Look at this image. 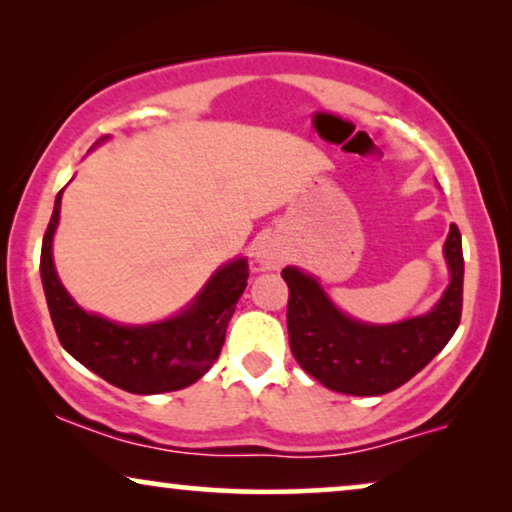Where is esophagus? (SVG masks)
<instances>
[{"instance_id":"34e87169","label":"esophagus","mask_w":512,"mask_h":512,"mask_svg":"<svg viewBox=\"0 0 512 512\" xmlns=\"http://www.w3.org/2000/svg\"><path fill=\"white\" fill-rule=\"evenodd\" d=\"M258 263H261L265 270H275L284 263V254L279 249L270 247V244H265V247L258 251Z\"/></svg>"}]
</instances>
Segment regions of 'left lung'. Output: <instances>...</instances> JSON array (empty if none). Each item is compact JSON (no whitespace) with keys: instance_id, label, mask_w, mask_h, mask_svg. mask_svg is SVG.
Here are the masks:
<instances>
[{"instance_id":"obj_1","label":"left lung","mask_w":512,"mask_h":512,"mask_svg":"<svg viewBox=\"0 0 512 512\" xmlns=\"http://www.w3.org/2000/svg\"><path fill=\"white\" fill-rule=\"evenodd\" d=\"M450 286L429 314L389 326H370L342 314L317 279L298 268H284L289 286L291 352L305 373L324 387L352 396L389 394L415 377L457 331L464 305L461 233L450 226L445 242Z\"/></svg>"}]
</instances>
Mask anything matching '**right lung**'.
<instances>
[{"label": "right lung", "mask_w": 512, "mask_h": 512, "mask_svg": "<svg viewBox=\"0 0 512 512\" xmlns=\"http://www.w3.org/2000/svg\"><path fill=\"white\" fill-rule=\"evenodd\" d=\"M55 198L41 244V282L60 345L76 361L130 394H163L198 382L219 359L235 305L247 289V258L223 265L195 303L179 317L149 326H121L83 312L60 284L53 265V233L60 219Z\"/></svg>", "instance_id": "add662e5"}]
</instances>
